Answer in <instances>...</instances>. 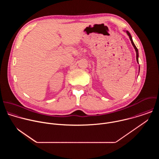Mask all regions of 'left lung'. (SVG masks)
Instances as JSON below:
<instances>
[{
	"instance_id": "8db88e82",
	"label": "left lung",
	"mask_w": 159,
	"mask_h": 159,
	"mask_svg": "<svg viewBox=\"0 0 159 159\" xmlns=\"http://www.w3.org/2000/svg\"><path fill=\"white\" fill-rule=\"evenodd\" d=\"M126 32L127 34L128 35V36H129V39H130V41H131V44H132V45H133V47H134V50H135V52H136V54H137V57H136V58H137V63H139V50H138L137 48L136 47L135 44H134V43H133V39H132V37H131V34H130L129 32L128 31H126ZM139 71H140V66H139Z\"/></svg>"
}]
</instances>
